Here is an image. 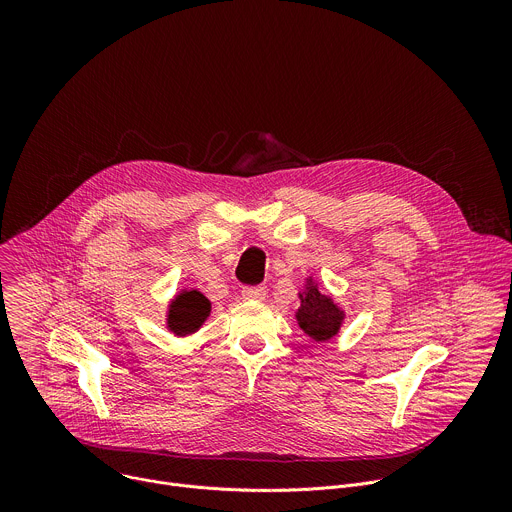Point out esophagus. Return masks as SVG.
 <instances>
[{
    "mask_svg": "<svg viewBox=\"0 0 512 512\" xmlns=\"http://www.w3.org/2000/svg\"><path fill=\"white\" fill-rule=\"evenodd\" d=\"M265 289L255 285V287H243V298L251 300V302H263L265 300Z\"/></svg>",
    "mask_w": 512,
    "mask_h": 512,
    "instance_id": "esophagus-1",
    "label": "esophagus"
}]
</instances>
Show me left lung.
<instances>
[{
	"mask_svg": "<svg viewBox=\"0 0 512 512\" xmlns=\"http://www.w3.org/2000/svg\"><path fill=\"white\" fill-rule=\"evenodd\" d=\"M300 308L296 320L300 328L316 342H326L340 332L344 322L342 308L326 294L320 291V285L308 277L306 289L300 291Z\"/></svg>",
	"mask_w": 512,
	"mask_h": 512,
	"instance_id": "8db88e82",
	"label": "left lung"
}]
</instances>
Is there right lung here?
<instances>
[{"instance_id":"1","label":"right lung","mask_w":512,"mask_h":512,"mask_svg":"<svg viewBox=\"0 0 512 512\" xmlns=\"http://www.w3.org/2000/svg\"><path fill=\"white\" fill-rule=\"evenodd\" d=\"M210 316V302L198 289H182L170 302L166 326L176 336H188L196 332Z\"/></svg>"}]
</instances>
